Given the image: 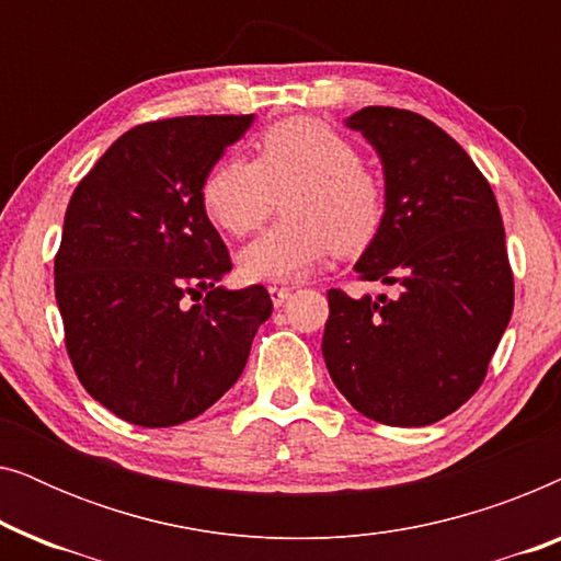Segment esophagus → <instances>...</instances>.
Returning <instances> with one entry per match:
<instances>
[{
  "instance_id": "esophagus-1",
  "label": "esophagus",
  "mask_w": 561,
  "mask_h": 561,
  "mask_svg": "<svg viewBox=\"0 0 561 561\" xmlns=\"http://www.w3.org/2000/svg\"><path fill=\"white\" fill-rule=\"evenodd\" d=\"M267 290H271V298H273V304H275V306L286 304V301H288V296L294 294V288H290V286H271Z\"/></svg>"
}]
</instances>
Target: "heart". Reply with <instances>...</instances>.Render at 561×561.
<instances>
[{"mask_svg":"<svg viewBox=\"0 0 561 561\" xmlns=\"http://www.w3.org/2000/svg\"><path fill=\"white\" fill-rule=\"evenodd\" d=\"M252 163L227 158L204 179L202 206L221 232L248 237L283 206V217L240 252L250 280H296L332 252L352 255L386 221V183L357 148L319 119L275 122L257 137Z\"/></svg>","mask_w":561,"mask_h":561,"instance_id":"1","label":"heart"}]
</instances>
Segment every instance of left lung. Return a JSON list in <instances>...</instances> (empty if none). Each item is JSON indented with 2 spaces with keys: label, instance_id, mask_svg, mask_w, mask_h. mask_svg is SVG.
Segmentation results:
<instances>
[{
  "label": "left lung",
  "instance_id": "1",
  "mask_svg": "<svg viewBox=\"0 0 561 561\" xmlns=\"http://www.w3.org/2000/svg\"><path fill=\"white\" fill-rule=\"evenodd\" d=\"M378 150L386 221L357 260L388 294L332 288L327 370L363 416L428 426L478 393L513 311V271L495 194L432 119L365 106L347 119Z\"/></svg>",
  "mask_w": 561,
  "mask_h": 561
}]
</instances>
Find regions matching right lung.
<instances>
[{
  "mask_svg": "<svg viewBox=\"0 0 561 561\" xmlns=\"http://www.w3.org/2000/svg\"><path fill=\"white\" fill-rule=\"evenodd\" d=\"M252 119L127 129L68 202L56 252L66 352L87 393L135 426L202 416L240 378L273 313L263 286H219L232 260L202 206L204 179Z\"/></svg>",
  "mask_w": 561,
  "mask_h": 561,
  "instance_id": "right-lung-1",
  "label": "right lung"
}]
</instances>
